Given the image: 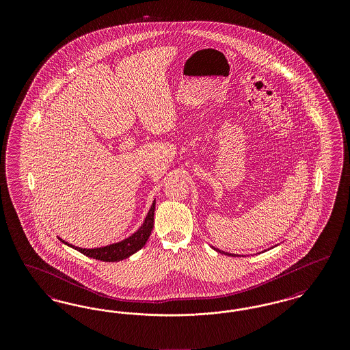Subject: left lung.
Instances as JSON below:
<instances>
[{"instance_id": "obj_1", "label": "left lung", "mask_w": 350, "mask_h": 350, "mask_svg": "<svg viewBox=\"0 0 350 350\" xmlns=\"http://www.w3.org/2000/svg\"><path fill=\"white\" fill-rule=\"evenodd\" d=\"M214 248V247H213ZM214 250H217V252H219V253H223V254H228V256H234V254H232V253H227V252H223V250H217V248H214Z\"/></svg>"}]
</instances>
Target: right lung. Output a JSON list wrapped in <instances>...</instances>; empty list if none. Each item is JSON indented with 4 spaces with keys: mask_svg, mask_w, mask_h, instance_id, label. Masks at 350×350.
Listing matches in <instances>:
<instances>
[{
    "mask_svg": "<svg viewBox=\"0 0 350 350\" xmlns=\"http://www.w3.org/2000/svg\"><path fill=\"white\" fill-rule=\"evenodd\" d=\"M154 204L156 200H153L152 206H150L148 215L144 219V223L142 224V227L133 233L130 237L116 243V244H110L102 248H94V250H86V248H80V247H75L72 244H68L67 241H64L63 239L59 237L60 241H63L66 245L73 248V250L81 252L85 256L94 258V260H100V261H105V262H116V261H122L127 257H130L133 253H136L137 250H142L148 237H150L152 228H153V215H154Z\"/></svg>",
    "mask_w": 350,
    "mask_h": 350,
    "instance_id": "obj_1",
    "label": "right lung"
}]
</instances>
